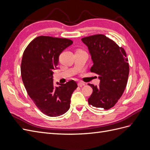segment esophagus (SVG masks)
<instances>
[{
	"instance_id": "1",
	"label": "esophagus",
	"mask_w": 150,
	"mask_h": 150,
	"mask_svg": "<svg viewBox=\"0 0 150 150\" xmlns=\"http://www.w3.org/2000/svg\"><path fill=\"white\" fill-rule=\"evenodd\" d=\"M78 86H80V87H82V86H85L86 85V83H83V82H82V81H80V82H79L78 83Z\"/></svg>"
}]
</instances>
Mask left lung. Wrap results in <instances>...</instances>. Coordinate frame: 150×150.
<instances>
[{
	"mask_svg": "<svg viewBox=\"0 0 150 150\" xmlns=\"http://www.w3.org/2000/svg\"><path fill=\"white\" fill-rule=\"evenodd\" d=\"M91 55L93 66L90 71L98 75L99 86L88 84L93 93L88 103L109 110L123 94L129 75L128 59L125 49L105 35L96 34L82 38Z\"/></svg>",
	"mask_w": 150,
	"mask_h": 150,
	"instance_id": "8db88e82",
	"label": "left lung"
}]
</instances>
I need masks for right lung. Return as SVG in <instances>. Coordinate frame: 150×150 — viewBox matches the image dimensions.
Instances as JSON below:
<instances>
[{"instance_id": "1", "label": "right lung", "mask_w": 150, "mask_h": 150, "mask_svg": "<svg viewBox=\"0 0 150 150\" xmlns=\"http://www.w3.org/2000/svg\"><path fill=\"white\" fill-rule=\"evenodd\" d=\"M72 43L66 38L38 36L28 44L22 56L21 71L25 88L35 105L48 116H61L69 110L71 95L78 88L73 80L59 87L53 85V71L59 56Z\"/></svg>"}]
</instances>
